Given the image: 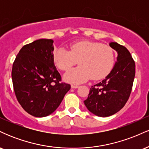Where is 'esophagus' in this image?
I'll use <instances>...</instances> for the list:
<instances>
[{"label": "esophagus", "instance_id": "esophagus-1", "mask_svg": "<svg viewBox=\"0 0 149 149\" xmlns=\"http://www.w3.org/2000/svg\"><path fill=\"white\" fill-rule=\"evenodd\" d=\"M79 88V86H78V85H71V88H73V89H76V88Z\"/></svg>", "mask_w": 149, "mask_h": 149}]
</instances>
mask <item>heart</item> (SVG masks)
Instances as JSON below:
<instances>
[{"label": "heart", "mask_w": 149, "mask_h": 149, "mask_svg": "<svg viewBox=\"0 0 149 149\" xmlns=\"http://www.w3.org/2000/svg\"><path fill=\"white\" fill-rule=\"evenodd\" d=\"M54 61L59 69L67 71L75 64L80 66L64 74L69 83L80 84L100 80L111 71L115 61V53L110 46L92 41H80L71 45L70 50L59 47L54 52Z\"/></svg>", "instance_id": "1"}]
</instances>
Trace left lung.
<instances>
[{"label": "left lung", "mask_w": 149, "mask_h": 149, "mask_svg": "<svg viewBox=\"0 0 149 149\" xmlns=\"http://www.w3.org/2000/svg\"><path fill=\"white\" fill-rule=\"evenodd\" d=\"M118 53L117 61L110 73L92 86L84 101L87 109L100 117L118 112L127 102L135 76V64L128 49L116 42L109 43Z\"/></svg>", "instance_id": "1"}]
</instances>
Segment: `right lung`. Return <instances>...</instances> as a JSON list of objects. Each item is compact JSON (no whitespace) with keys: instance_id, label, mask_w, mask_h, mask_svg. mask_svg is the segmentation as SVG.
I'll use <instances>...</instances> for the list:
<instances>
[{"instance_id":"obj_1","label":"right lung","mask_w":149,"mask_h":149,"mask_svg":"<svg viewBox=\"0 0 149 149\" xmlns=\"http://www.w3.org/2000/svg\"><path fill=\"white\" fill-rule=\"evenodd\" d=\"M52 39H39L22 47L13 65L17 99L30 115L45 117L57 109L71 85L61 83L54 63Z\"/></svg>"}]
</instances>
